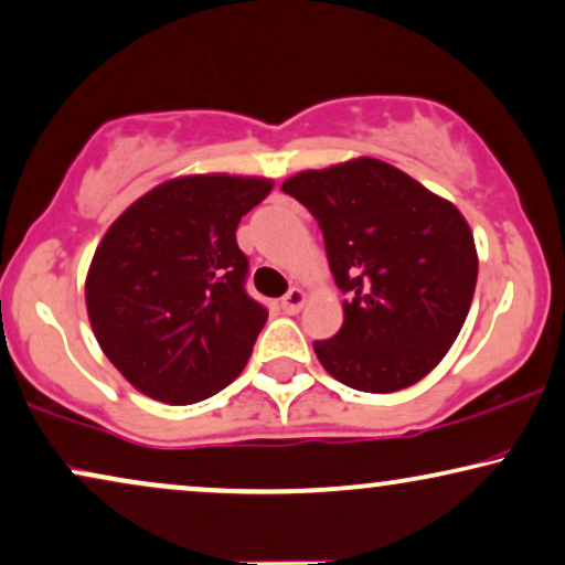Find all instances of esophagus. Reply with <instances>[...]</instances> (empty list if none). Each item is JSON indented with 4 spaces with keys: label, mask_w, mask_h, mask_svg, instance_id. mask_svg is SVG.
I'll list each match as a JSON object with an SVG mask.
<instances>
[{
    "label": "esophagus",
    "mask_w": 565,
    "mask_h": 565,
    "mask_svg": "<svg viewBox=\"0 0 565 565\" xmlns=\"http://www.w3.org/2000/svg\"><path fill=\"white\" fill-rule=\"evenodd\" d=\"M303 303H306V290H300V288H290L282 296V309L288 313H298L300 309H303Z\"/></svg>",
    "instance_id": "obj_1"
}]
</instances>
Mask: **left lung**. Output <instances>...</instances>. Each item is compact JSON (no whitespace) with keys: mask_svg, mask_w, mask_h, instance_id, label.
<instances>
[{"mask_svg":"<svg viewBox=\"0 0 565 565\" xmlns=\"http://www.w3.org/2000/svg\"><path fill=\"white\" fill-rule=\"evenodd\" d=\"M282 192L324 233L345 321L313 342L329 376L358 392L407 390L441 363L470 311L478 248L449 200L376 158L300 171Z\"/></svg>","mask_w":565,"mask_h":565,"instance_id":"8db88e82","label":"left lung"}]
</instances>
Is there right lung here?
<instances>
[{
	"label": "right lung",
	"mask_w": 565,
	"mask_h": 565,
	"mask_svg": "<svg viewBox=\"0 0 565 565\" xmlns=\"http://www.w3.org/2000/svg\"><path fill=\"white\" fill-rule=\"evenodd\" d=\"M269 192L262 175H179L131 202L100 238L87 319L137 392L194 405L244 371L267 309L244 290L236 228Z\"/></svg>",
	"instance_id": "right-lung-1"
}]
</instances>
